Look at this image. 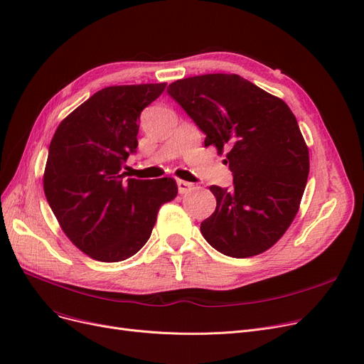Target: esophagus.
<instances>
[{"mask_svg": "<svg viewBox=\"0 0 364 364\" xmlns=\"http://www.w3.org/2000/svg\"><path fill=\"white\" fill-rule=\"evenodd\" d=\"M194 188L193 183L186 182V181H182V179H178V190H179V194H186L190 193Z\"/></svg>", "mask_w": 364, "mask_h": 364, "instance_id": "esophagus-1", "label": "esophagus"}]
</instances>
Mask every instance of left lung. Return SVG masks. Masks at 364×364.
I'll list each match as a JSON object with an SVG mask.
<instances>
[{
	"label": "left lung",
	"mask_w": 364,
	"mask_h": 364,
	"mask_svg": "<svg viewBox=\"0 0 364 364\" xmlns=\"http://www.w3.org/2000/svg\"><path fill=\"white\" fill-rule=\"evenodd\" d=\"M167 92L225 152L232 188L210 186L215 212L200 231L216 251L248 258L267 251L291 225L309 174V149L296 116L279 97L239 75H201Z\"/></svg>",
	"instance_id": "left-lung-1"
}]
</instances>
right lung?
<instances>
[{"instance_id": "1", "label": "right lung", "mask_w": 364, "mask_h": 364, "mask_svg": "<svg viewBox=\"0 0 364 364\" xmlns=\"http://www.w3.org/2000/svg\"><path fill=\"white\" fill-rule=\"evenodd\" d=\"M167 83L95 92L58 125L43 174L49 206L71 243L97 261L133 257L151 237L159 208L178 196L173 178L124 179L137 148L141 110Z\"/></svg>"}]
</instances>
